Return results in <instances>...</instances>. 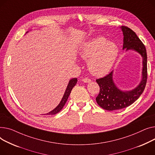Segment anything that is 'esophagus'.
<instances>
[{"label":"esophagus","instance_id":"1","mask_svg":"<svg viewBox=\"0 0 155 155\" xmlns=\"http://www.w3.org/2000/svg\"><path fill=\"white\" fill-rule=\"evenodd\" d=\"M82 81H83V82H84V83H89V82H91V79L88 78H83V79H82Z\"/></svg>","mask_w":155,"mask_h":155}]
</instances>
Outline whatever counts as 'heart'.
Listing matches in <instances>:
<instances>
[{
  "mask_svg": "<svg viewBox=\"0 0 155 155\" xmlns=\"http://www.w3.org/2000/svg\"><path fill=\"white\" fill-rule=\"evenodd\" d=\"M79 54L82 58L89 60L88 68L93 74L102 76L113 65L118 54V48L115 43L98 37L85 43Z\"/></svg>",
  "mask_w": 155,
  "mask_h": 155,
  "instance_id": "obj_1",
  "label": "heart"
}]
</instances>
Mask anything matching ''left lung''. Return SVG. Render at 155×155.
Here are the masks:
<instances>
[{
	"label": "left lung",
	"instance_id": "1",
	"mask_svg": "<svg viewBox=\"0 0 155 155\" xmlns=\"http://www.w3.org/2000/svg\"><path fill=\"white\" fill-rule=\"evenodd\" d=\"M123 49H133L139 52L143 58V78L140 84L131 91H122L117 89L113 81V71L103 78L96 79L100 90L96 97L98 105L107 111L121 110L132 104L144 91L147 82V54L144 44L136 33L129 27L123 25Z\"/></svg>",
	"mask_w": 155,
	"mask_h": 155
}]
</instances>
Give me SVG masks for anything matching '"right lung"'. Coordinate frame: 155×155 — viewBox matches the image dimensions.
Returning a JSON list of instances; mask_svg holds the SVG:
<instances>
[{
	"instance_id": "obj_1",
	"label": "right lung",
	"mask_w": 155,
	"mask_h": 155,
	"mask_svg": "<svg viewBox=\"0 0 155 155\" xmlns=\"http://www.w3.org/2000/svg\"><path fill=\"white\" fill-rule=\"evenodd\" d=\"M77 81H78L77 78H73V79H71L69 81V84L68 85V87H67V88L66 89L65 93H64V94L63 97H62V99L61 100V101L59 104V105L55 109H54V110H53L52 111H51V112H49V113H48L47 114H46V115L56 114L58 113L62 110V109L64 107V106L65 105V104H66V103L67 101V100L68 99V97H69V96L71 94V92L72 88H73V87L77 83Z\"/></svg>"
}]
</instances>
